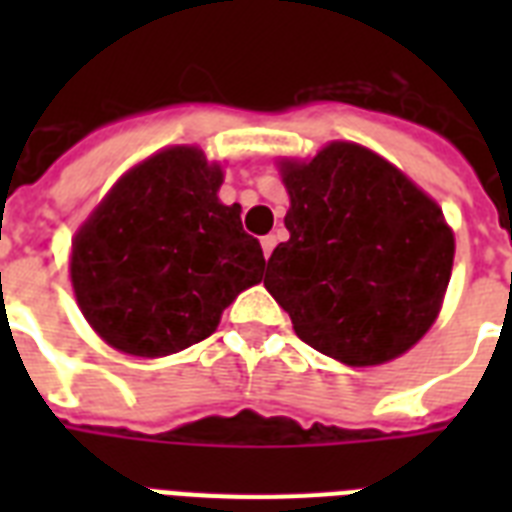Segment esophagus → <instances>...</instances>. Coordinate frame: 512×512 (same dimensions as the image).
Masks as SVG:
<instances>
[{"label": "esophagus", "instance_id": "esophagus-1", "mask_svg": "<svg viewBox=\"0 0 512 512\" xmlns=\"http://www.w3.org/2000/svg\"><path fill=\"white\" fill-rule=\"evenodd\" d=\"M260 244H263V255H265V260H268L273 252V247H276V236H263V241H260Z\"/></svg>", "mask_w": 512, "mask_h": 512}]
</instances>
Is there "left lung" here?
<instances>
[{"label":"left lung","instance_id":"obj_1","mask_svg":"<svg viewBox=\"0 0 512 512\" xmlns=\"http://www.w3.org/2000/svg\"><path fill=\"white\" fill-rule=\"evenodd\" d=\"M289 241L265 289L297 337L348 366L401 356L436 321L454 263L444 212L393 164L356 143L281 162Z\"/></svg>","mask_w":512,"mask_h":512}]
</instances>
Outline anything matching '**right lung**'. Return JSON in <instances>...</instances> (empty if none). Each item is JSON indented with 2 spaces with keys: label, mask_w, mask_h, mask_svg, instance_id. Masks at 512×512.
Masks as SVG:
<instances>
[{
  "label": "right lung",
  "mask_w": 512,
  "mask_h": 512,
  "mask_svg": "<svg viewBox=\"0 0 512 512\" xmlns=\"http://www.w3.org/2000/svg\"><path fill=\"white\" fill-rule=\"evenodd\" d=\"M220 164L172 146L132 167L71 244L84 319L111 348L170 356L207 340L239 292L263 281L260 241L223 204Z\"/></svg>",
  "instance_id": "right-lung-1"
}]
</instances>
